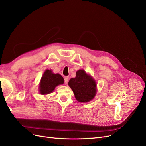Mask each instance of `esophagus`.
Segmentation results:
<instances>
[{
    "instance_id": "1",
    "label": "esophagus",
    "mask_w": 146,
    "mask_h": 146,
    "mask_svg": "<svg viewBox=\"0 0 146 146\" xmlns=\"http://www.w3.org/2000/svg\"><path fill=\"white\" fill-rule=\"evenodd\" d=\"M68 76H66L64 78V84H67L68 83Z\"/></svg>"
}]
</instances>
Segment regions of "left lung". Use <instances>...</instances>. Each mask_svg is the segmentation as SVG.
<instances>
[{
	"instance_id": "obj_1",
	"label": "left lung",
	"mask_w": 146,
	"mask_h": 146,
	"mask_svg": "<svg viewBox=\"0 0 146 146\" xmlns=\"http://www.w3.org/2000/svg\"><path fill=\"white\" fill-rule=\"evenodd\" d=\"M68 85L79 102H87L96 96V82L84 70H79L76 72V76L69 80Z\"/></svg>"
}]
</instances>
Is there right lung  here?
Listing matches in <instances>:
<instances>
[{
	"mask_svg": "<svg viewBox=\"0 0 146 146\" xmlns=\"http://www.w3.org/2000/svg\"><path fill=\"white\" fill-rule=\"evenodd\" d=\"M64 83V79L60 74L52 73L51 70H46L41 78L40 92L45 95L51 93L58 85Z\"/></svg>",
	"mask_w": 146,
	"mask_h": 146,
	"instance_id": "obj_1",
	"label": "right lung"
}]
</instances>
